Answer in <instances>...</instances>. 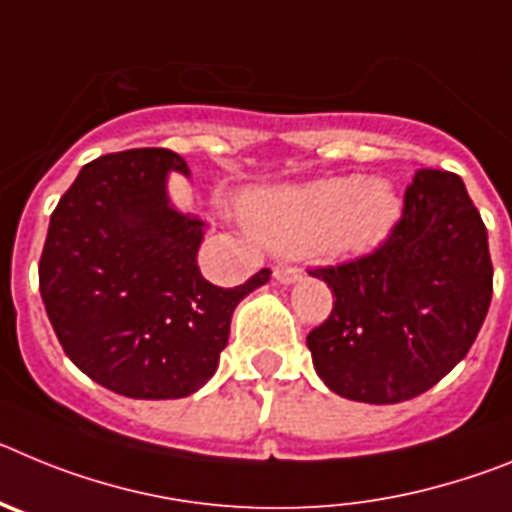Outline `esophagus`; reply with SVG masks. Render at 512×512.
<instances>
[{
  "mask_svg": "<svg viewBox=\"0 0 512 512\" xmlns=\"http://www.w3.org/2000/svg\"><path fill=\"white\" fill-rule=\"evenodd\" d=\"M300 277H302V269H297V266H289V264L274 266V279H277L279 284H295Z\"/></svg>",
  "mask_w": 512,
  "mask_h": 512,
  "instance_id": "1",
  "label": "esophagus"
}]
</instances>
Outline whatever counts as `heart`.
Returning a JSON list of instances; mask_svg holds the SVG:
<instances>
[{
  "label": "heart",
  "instance_id": "obj_1",
  "mask_svg": "<svg viewBox=\"0 0 512 512\" xmlns=\"http://www.w3.org/2000/svg\"><path fill=\"white\" fill-rule=\"evenodd\" d=\"M402 212L395 184L382 176H330L266 189L246 202V217L271 248L356 256L377 248Z\"/></svg>",
  "mask_w": 512,
  "mask_h": 512
}]
</instances>
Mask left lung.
<instances>
[{
    "instance_id": "obj_1",
    "label": "left lung",
    "mask_w": 512,
    "mask_h": 512,
    "mask_svg": "<svg viewBox=\"0 0 512 512\" xmlns=\"http://www.w3.org/2000/svg\"><path fill=\"white\" fill-rule=\"evenodd\" d=\"M336 302L307 336L312 366L346 400L395 405L431 390L472 348L492 300L487 228L451 171L420 169L374 253L310 271Z\"/></svg>"
}]
</instances>
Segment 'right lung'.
Wrapping results in <instances>:
<instances>
[{
  "instance_id": "add662e5",
  "label": "right lung",
  "mask_w": 512,
  "mask_h": 512,
  "mask_svg": "<svg viewBox=\"0 0 512 512\" xmlns=\"http://www.w3.org/2000/svg\"><path fill=\"white\" fill-rule=\"evenodd\" d=\"M192 176L166 148L94 158L51 215L40 297L63 351L81 372L133 400H176L215 374L230 318L269 282L215 287L197 251L207 223L176 210L169 174Z\"/></svg>"
}]
</instances>
